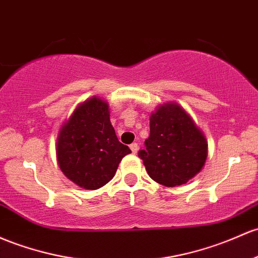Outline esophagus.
<instances>
[{"mask_svg": "<svg viewBox=\"0 0 258 258\" xmlns=\"http://www.w3.org/2000/svg\"><path fill=\"white\" fill-rule=\"evenodd\" d=\"M130 148H131L132 153H134V154H136V153H137V151H138V144L137 143H132L131 146H130Z\"/></svg>", "mask_w": 258, "mask_h": 258, "instance_id": "1", "label": "esophagus"}]
</instances>
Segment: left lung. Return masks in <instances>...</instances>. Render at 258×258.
<instances>
[{"mask_svg":"<svg viewBox=\"0 0 258 258\" xmlns=\"http://www.w3.org/2000/svg\"><path fill=\"white\" fill-rule=\"evenodd\" d=\"M151 135L138 152L146 170L166 187L183 185L202 170L208 155L205 135L176 103L163 104L149 117Z\"/></svg>","mask_w":258,"mask_h":258,"instance_id":"1","label":"left lung"}]
</instances>
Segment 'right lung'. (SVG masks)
Returning <instances> with one entry per match:
<instances>
[{
	"instance_id": "obj_1",
	"label": "right lung",
	"mask_w": 258,
	"mask_h": 258,
	"mask_svg": "<svg viewBox=\"0 0 258 258\" xmlns=\"http://www.w3.org/2000/svg\"><path fill=\"white\" fill-rule=\"evenodd\" d=\"M131 149L117 140L109 105L93 97L82 103L61 127L56 157L64 176L87 189L106 185Z\"/></svg>"
}]
</instances>
